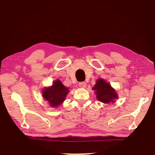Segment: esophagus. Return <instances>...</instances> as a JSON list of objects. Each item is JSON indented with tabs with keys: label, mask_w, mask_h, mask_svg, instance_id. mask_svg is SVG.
<instances>
[{
	"label": "esophagus",
	"mask_w": 155,
	"mask_h": 155,
	"mask_svg": "<svg viewBox=\"0 0 155 155\" xmlns=\"http://www.w3.org/2000/svg\"><path fill=\"white\" fill-rule=\"evenodd\" d=\"M78 86H79L80 87L85 88L86 87V83L85 82H80L79 83H78Z\"/></svg>",
	"instance_id": "esophagus-1"
}]
</instances>
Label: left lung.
<instances>
[{"mask_svg":"<svg viewBox=\"0 0 155 155\" xmlns=\"http://www.w3.org/2000/svg\"><path fill=\"white\" fill-rule=\"evenodd\" d=\"M96 94V98L102 103H110L114 102L117 98L115 91L113 89L108 83L103 79L97 80L95 86L93 88Z\"/></svg>","mask_w":155,"mask_h":155,"instance_id":"obj_1","label":"left lung"}]
</instances>
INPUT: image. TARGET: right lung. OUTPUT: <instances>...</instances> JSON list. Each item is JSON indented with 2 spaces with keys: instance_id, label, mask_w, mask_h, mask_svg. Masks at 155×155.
I'll return each instance as SVG.
<instances>
[{
  "instance_id": "obj_1",
  "label": "right lung",
  "mask_w": 155,
  "mask_h": 155,
  "mask_svg": "<svg viewBox=\"0 0 155 155\" xmlns=\"http://www.w3.org/2000/svg\"><path fill=\"white\" fill-rule=\"evenodd\" d=\"M68 92V88L65 87L59 80H57L51 87L44 89L42 96L52 107H57L64 101Z\"/></svg>"
}]
</instances>
